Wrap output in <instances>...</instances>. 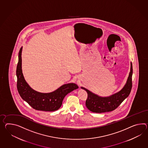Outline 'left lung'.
Listing matches in <instances>:
<instances>
[{
  "mask_svg": "<svg viewBox=\"0 0 148 148\" xmlns=\"http://www.w3.org/2000/svg\"><path fill=\"white\" fill-rule=\"evenodd\" d=\"M132 75L133 67L131 63L130 72L125 86L118 93L108 97H101L92 93L87 89L81 87L82 89L87 91L88 94V97L86 101L88 109L95 113L111 112L114 110L130 93L132 88Z\"/></svg>",
  "mask_w": 148,
  "mask_h": 148,
  "instance_id": "1",
  "label": "left lung"
}]
</instances>
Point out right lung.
Returning a JSON list of instances; mask_svg holds the SVG:
<instances>
[{
    "instance_id": "1",
    "label": "right lung",
    "mask_w": 148,
    "mask_h": 148,
    "mask_svg": "<svg viewBox=\"0 0 148 148\" xmlns=\"http://www.w3.org/2000/svg\"><path fill=\"white\" fill-rule=\"evenodd\" d=\"M21 47L18 52V61L16 67L17 89L22 98L33 108L38 111H54L61 107L66 95L79 87L74 83L64 84L51 93L44 94L33 90L25 82L22 72Z\"/></svg>"
}]
</instances>
